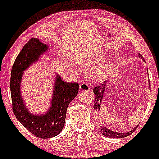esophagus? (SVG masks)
<instances>
[{"instance_id": "esophagus-1", "label": "esophagus", "mask_w": 159, "mask_h": 159, "mask_svg": "<svg viewBox=\"0 0 159 159\" xmlns=\"http://www.w3.org/2000/svg\"><path fill=\"white\" fill-rule=\"evenodd\" d=\"M80 89L81 91H89V86L88 83H86V82H83V83L80 85Z\"/></svg>"}]
</instances>
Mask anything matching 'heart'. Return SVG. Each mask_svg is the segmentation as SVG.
Wrapping results in <instances>:
<instances>
[{
  "label": "heart",
  "instance_id": "heart-1",
  "mask_svg": "<svg viewBox=\"0 0 159 159\" xmlns=\"http://www.w3.org/2000/svg\"><path fill=\"white\" fill-rule=\"evenodd\" d=\"M102 59L101 53H93L79 57L76 60V63L81 68L90 70L89 76L92 80L96 82H102L109 76L112 68L109 62L99 63Z\"/></svg>",
  "mask_w": 159,
  "mask_h": 159
}]
</instances>
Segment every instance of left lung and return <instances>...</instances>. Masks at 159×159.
<instances>
[{
    "mask_svg": "<svg viewBox=\"0 0 159 159\" xmlns=\"http://www.w3.org/2000/svg\"><path fill=\"white\" fill-rule=\"evenodd\" d=\"M139 55V57H142V55ZM108 81L106 80L102 84L99 85V86H96V87L93 89V93L95 94V99H94V109L96 111H100V106L102 104V100H103V96H104V93L106 90V84H107ZM150 83V82H149ZM99 131H100V133L102 135H103L106 137H109V138H113V139H120V138H124V137L129 136V135L132 133L133 132H135V130L138 126H136L135 128L132 129V130L129 131L128 132H125V133H122V132H117L115 131L112 130V129H109V128L105 125L102 121H99Z\"/></svg>",
    "mask_w": 159,
    "mask_h": 159,
    "instance_id": "obj_1",
    "label": "left lung"
}]
</instances>
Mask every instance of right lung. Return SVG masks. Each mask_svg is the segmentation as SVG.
<instances>
[{"label": "right lung", "instance_id": "right-lung-1", "mask_svg": "<svg viewBox=\"0 0 159 159\" xmlns=\"http://www.w3.org/2000/svg\"><path fill=\"white\" fill-rule=\"evenodd\" d=\"M48 50L47 44L41 43L37 38H31L24 46L14 61L10 82L14 115L27 130L40 139L52 138L61 132L64 126L68 105L77 96L79 90L77 83H65L57 73L50 109L41 115H34L29 112L21 96L23 73Z\"/></svg>", "mask_w": 159, "mask_h": 159}]
</instances>
